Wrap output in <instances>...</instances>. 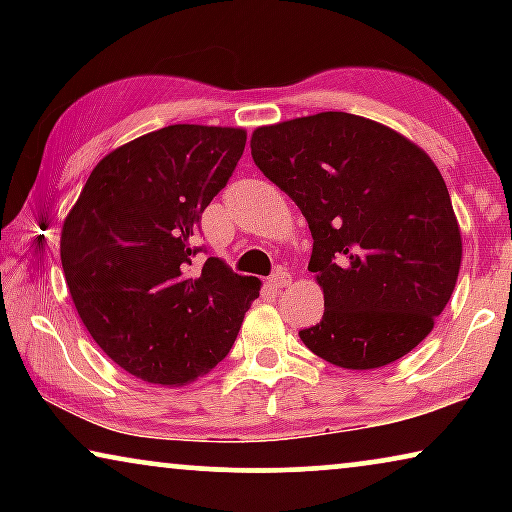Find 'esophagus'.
<instances>
[{"mask_svg": "<svg viewBox=\"0 0 512 512\" xmlns=\"http://www.w3.org/2000/svg\"><path fill=\"white\" fill-rule=\"evenodd\" d=\"M289 284H291V272H286L284 268L272 272V277H270L272 289H284V286H289Z\"/></svg>", "mask_w": 512, "mask_h": 512, "instance_id": "1", "label": "esophagus"}]
</instances>
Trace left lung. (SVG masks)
Wrapping results in <instances>:
<instances>
[{
  "label": "left lung",
  "mask_w": 512,
  "mask_h": 512,
  "mask_svg": "<svg viewBox=\"0 0 512 512\" xmlns=\"http://www.w3.org/2000/svg\"><path fill=\"white\" fill-rule=\"evenodd\" d=\"M251 158L312 230L324 317L300 331L333 366L370 370L412 352L445 310L461 233L433 160L387 125L321 111L251 135Z\"/></svg>",
  "instance_id": "left-lung-1"
}]
</instances>
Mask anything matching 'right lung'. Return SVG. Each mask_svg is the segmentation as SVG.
Returning <instances> with one entry per match:
<instances>
[{"label": "right lung", "instance_id": "obj_1", "mask_svg": "<svg viewBox=\"0 0 512 512\" xmlns=\"http://www.w3.org/2000/svg\"><path fill=\"white\" fill-rule=\"evenodd\" d=\"M247 132L167 125L104 156L62 223L76 312L125 373L181 387L226 359L256 277L209 256L193 268L200 216L233 177Z\"/></svg>", "mask_w": 512, "mask_h": 512}]
</instances>
